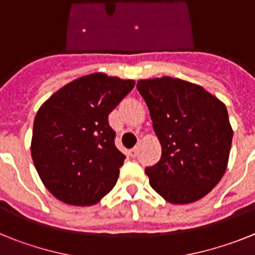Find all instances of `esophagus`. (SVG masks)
Returning <instances> with one entry per match:
<instances>
[{
  "instance_id": "esophagus-1",
  "label": "esophagus",
  "mask_w": 255,
  "mask_h": 255,
  "mask_svg": "<svg viewBox=\"0 0 255 255\" xmlns=\"http://www.w3.org/2000/svg\"><path fill=\"white\" fill-rule=\"evenodd\" d=\"M130 155L131 157H136L138 155V147H134L132 149H130Z\"/></svg>"
}]
</instances>
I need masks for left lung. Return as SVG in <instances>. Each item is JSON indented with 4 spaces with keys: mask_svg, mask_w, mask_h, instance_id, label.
<instances>
[{
    "mask_svg": "<svg viewBox=\"0 0 255 255\" xmlns=\"http://www.w3.org/2000/svg\"><path fill=\"white\" fill-rule=\"evenodd\" d=\"M162 155L145 168L149 184L172 204L206 197L226 172L233 129L226 106L200 85L170 76L139 80Z\"/></svg>",
    "mask_w": 255,
    "mask_h": 255,
    "instance_id": "8db88e82",
    "label": "left lung"
}]
</instances>
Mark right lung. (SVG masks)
Instances as JSON below:
<instances>
[{"mask_svg": "<svg viewBox=\"0 0 255 255\" xmlns=\"http://www.w3.org/2000/svg\"><path fill=\"white\" fill-rule=\"evenodd\" d=\"M102 73L69 83L40 106L33 125L31 158L58 200L92 206L112 190L125 155L115 145L108 115L134 88Z\"/></svg>", "mask_w": 255, "mask_h": 255, "instance_id": "right-lung-1", "label": "right lung"}]
</instances>
